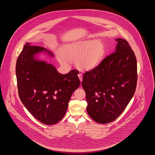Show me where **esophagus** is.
Listing matches in <instances>:
<instances>
[{
	"label": "esophagus",
	"mask_w": 155,
	"mask_h": 155,
	"mask_svg": "<svg viewBox=\"0 0 155 155\" xmlns=\"http://www.w3.org/2000/svg\"><path fill=\"white\" fill-rule=\"evenodd\" d=\"M78 77L80 78V81L82 82V74H81V73H79V74H78Z\"/></svg>",
	"instance_id": "34e87169"
}]
</instances>
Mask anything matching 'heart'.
<instances>
[{
    "label": "heart",
    "instance_id": "1",
    "mask_svg": "<svg viewBox=\"0 0 155 155\" xmlns=\"http://www.w3.org/2000/svg\"><path fill=\"white\" fill-rule=\"evenodd\" d=\"M61 53L57 54L59 63L68 66L69 61L82 70H91L102 61L105 53L103 43L99 40L77 41L65 45L61 48Z\"/></svg>",
    "mask_w": 155,
    "mask_h": 155
}]
</instances>
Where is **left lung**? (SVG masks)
Wrapping results in <instances>:
<instances>
[{"label": "left lung", "instance_id": "1", "mask_svg": "<svg viewBox=\"0 0 155 155\" xmlns=\"http://www.w3.org/2000/svg\"><path fill=\"white\" fill-rule=\"evenodd\" d=\"M116 41L115 52L96 68L85 72L81 83L86 94L87 113L100 124L109 123L118 117L132 99L137 87L134 52L125 39Z\"/></svg>", "mask_w": 155, "mask_h": 155}]
</instances>
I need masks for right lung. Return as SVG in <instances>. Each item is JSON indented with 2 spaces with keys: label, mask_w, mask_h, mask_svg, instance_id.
Here are the masks:
<instances>
[{
  "label": "right lung",
  "mask_w": 155,
  "mask_h": 155,
  "mask_svg": "<svg viewBox=\"0 0 155 155\" xmlns=\"http://www.w3.org/2000/svg\"><path fill=\"white\" fill-rule=\"evenodd\" d=\"M42 53L54 56L43 47L28 43L24 46L16 62L17 87L22 104L30 113L42 123L53 125L64 116L80 81L77 70L60 74L51 64L37 59Z\"/></svg>",
  "instance_id": "add662e5"
}]
</instances>
